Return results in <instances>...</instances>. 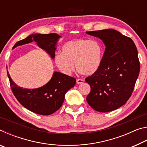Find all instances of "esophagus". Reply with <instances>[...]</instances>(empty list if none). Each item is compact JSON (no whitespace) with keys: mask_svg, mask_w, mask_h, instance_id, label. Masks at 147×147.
<instances>
[{"mask_svg":"<svg viewBox=\"0 0 147 147\" xmlns=\"http://www.w3.org/2000/svg\"><path fill=\"white\" fill-rule=\"evenodd\" d=\"M84 79H82V78H78L76 80V83L78 84H82V83H84Z\"/></svg>","mask_w":147,"mask_h":147,"instance_id":"1","label":"esophagus"}]
</instances>
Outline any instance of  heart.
<instances>
[{"mask_svg": "<svg viewBox=\"0 0 147 147\" xmlns=\"http://www.w3.org/2000/svg\"><path fill=\"white\" fill-rule=\"evenodd\" d=\"M61 53L54 56V63L63 74L70 75L77 70L85 75H91L100 69L104 49L97 40L78 39L69 41L61 48Z\"/></svg>", "mask_w": 147, "mask_h": 147, "instance_id": "b5f03b06", "label": "heart"}]
</instances>
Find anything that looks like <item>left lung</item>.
I'll return each mask as SVG.
<instances>
[{"label": "left lung", "mask_w": 147, "mask_h": 147, "mask_svg": "<svg viewBox=\"0 0 147 147\" xmlns=\"http://www.w3.org/2000/svg\"><path fill=\"white\" fill-rule=\"evenodd\" d=\"M106 46L100 69L87 77L91 87L86 100L92 108L108 112L123 106L131 95L140 71L138 50L131 38L113 29L86 32Z\"/></svg>", "instance_id": "1"}]
</instances>
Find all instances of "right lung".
Listing matches in <instances>:
<instances>
[{"label":"right lung","instance_id":"add662e5","mask_svg":"<svg viewBox=\"0 0 147 147\" xmlns=\"http://www.w3.org/2000/svg\"><path fill=\"white\" fill-rule=\"evenodd\" d=\"M61 36L57 34H33L15 44L17 46L36 42L38 45L45 51L52 58L55 56L56 45ZM12 92L17 100L24 108L39 115H49L55 112L62 106L65 94L76 84V79L59 72H54L48 83L36 89L21 88L12 80L7 71Z\"/></svg>","mask_w":147,"mask_h":147}]
</instances>
